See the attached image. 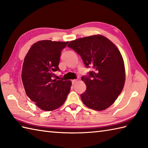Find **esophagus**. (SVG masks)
<instances>
[{
	"label": "esophagus",
	"mask_w": 148,
	"mask_h": 148,
	"mask_svg": "<svg viewBox=\"0 0 148 148\" xmlns=\"http://www.w3.org/2000/svg\"><path fill=\"white\" fill-rule=\"evenodd\" d=\"M77 82V79H73V80H72V85H74L75 83H76Z\"/></svg>",
	"instance_id": "esophagus-1"
}]
</instances>
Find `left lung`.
I'll return each instance as SVG.
<instances>
[{"label": "left lung", "instance_id": "obj_1", "mask_svg": "<svg viewBox=\"0 0 148 148\" xmlns=\"http://www.w3.org/2000/svg\"><path fill=\"white\" fill-rule=\"evenodd\" d=\"M68 47L82 57L86 68L83 76L86 90L81 99L88 108L101 111L110 106L122 92L125 82V69L120 51L102 35L81 38L71 41Z\"/></svg>", "mask_w": 148, "mask_h": 148}]
</instances>
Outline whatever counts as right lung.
Instances as JSON below:
<instances>
[{
    "mask_svg": "<svg viewBox=\"0 0 148 148\" xmlns=\"http://www.w3.org/2000/svg\"><path fill=\"white\" fill-rule=\"evenodd\" d=\"M68 42L42 40L31 46L24 58L22 80L25 93L40 109L52 111L65 103L71 81L54 79L60 71L61 53Z\"/></svg>",
    "mask_w": 148,
    "mask_h": 148,
    "instance_id": "add662e5",
    "label": "right lung"
}]
</instances>
